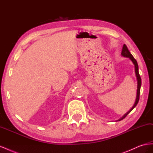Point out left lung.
Wrapping results in <instances>:
<instances>
[{
	"label": "left lung",
	"instance_id": "1",
	"mask_svg": "<svg viewBox=\"0 0 153 153\" xmlns=\"http://www.w3.org/2000/svg\"><path fill=\"white\" fill-rule=\"evenodd\" d=\"M121 55L124 57H127L130 59V61L133 62V64L135 66V75H136V78H137V96H136V100H135V102L134 103L133 106H132V108L129 110L128 112H126L124 115H123V116L119 119L118 120L115 121H120L123 120V119H124L127 116V115L130 113L132 110L135 107L137 106L138 101H139V96H140V87H141V84H142V82H141V78L140 76L139 75V73H138V66L137 62L135 60V59L133 57V55L131 54V53L129 52V51L128 50L126 45H124L123 47V49H122V52H121Z\"/></svg>",
	"mask_w": 153,
	"mask_h": 153
}]
</instances>
